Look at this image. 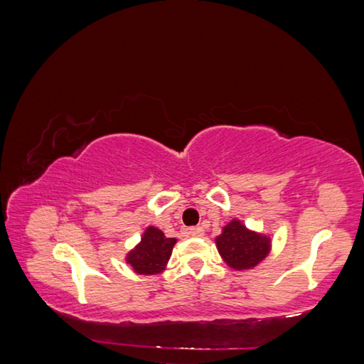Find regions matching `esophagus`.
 I'll return each instance as SVG.
<instances>
[{
    "mask_svg": "<svg viewBox=\"0 0 364 364\" xmlns=\"http://www.w3.org/2000/svg\"><path fill=\"white\" fill-rule=\"evenodd\" d=\"M189 235H192V237H203L205 230L202 227H192V229H189Z\"/></svg>",
    "mask_w": 364,
    "mask_h": 364,
    "instance_id": "esophagus-1",
    "label": "esophagus"
}]
</instances>
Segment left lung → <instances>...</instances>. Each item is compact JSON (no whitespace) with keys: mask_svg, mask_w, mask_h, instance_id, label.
<instances>
[{"mask_svg":"<svg viewBox=\"0 0 364 364\" xmlns=\"http://www.w3.org/2000/svg\"><path fill=\"white\" fill-rule=\"evenodd\" d=\"M215 241L220 257L237 272L255 268L272 251V237L247 229L240 219H232L224 225Z\"/></svg>","mask_w":364,"mask_h":364,"instance_id":"8db88e82","label":"left lung"}]
</instances>
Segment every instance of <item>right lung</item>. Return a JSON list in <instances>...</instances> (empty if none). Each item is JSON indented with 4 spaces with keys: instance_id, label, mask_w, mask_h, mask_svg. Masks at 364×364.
Here are the masks:
<instances>
[{
    "instance_id": "obj_1",
    "label": "right lung",
    "mask_w": 364,
    "mask_h": 364,
    "mask_svg": "<svg viewBox=\"0 0 364 364\" xmlns=\"http://www.w3.org/2000/svg\"><path fill=\"white\" fill-rule=\"evenodd\" d=\"M175 245L176 238H167L162 230L149 225L140 243L126 254V263L137 274H159L166 269Z\"/></svg>"
}]
</instances>
